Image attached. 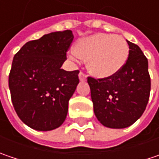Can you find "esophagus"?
<instances>
[{
  "label": "esophagus",
  "mask_w": 159,
  "mask_h": 159,
  "mask_svg": "<svg viewBox=\"0 0 159 159\" xmlns=\"http://www.w3.org/2000/svg\"><path fill=\"white\" fill-rule=\"evenodd\" d=\"M79 80L81 82H84L86 80V75L83 72H80L79 73Z\"/></svg>",
  "instance_id": "obj_1"
}]
</instances>
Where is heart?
<instances>
[{
    "instance_id": "obj_1",
    "label": "heart",
    "mask_w": 159,
    "mask_h": 159,
    "mask_svg": "<svg viewBox=\"0 0 159 159\" xmlns=\"http://www.w3.org/2000/svg\"><path fill=\"white\" fill-rule=\"evenodd\" d=\"M129 48L120 36L96 33L78 39L67 57L74 62L86 59L89 72L97 78H109L124 66Z\"/></svg>"
}]
</instances>
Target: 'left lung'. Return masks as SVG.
<instances>
[{
    "mask_svg": "<svg viewBox=\"0 0 159 159\" xmlns=\"http://www.w3.org/2000/svg\"><path fill=\"white\" fill-rule=\"evenodd\" d=\"M129 57L116 75L103 79L88 77L93 111L111 129L132 125L143 114L150 93L148 63L142 50L127 40Z\"/></svg>",
    "mask_w": 159,
    "mask_h": 159,
    "instance_id": "8db88e82",
    "label": "left lung"
}]
</instances>
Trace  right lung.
<instances>
[{"mask_svg":"<svg viewBox=\"0 0 159 159\" xmlns=\"http://www.w3.org/2000/svg\"><path fill=\"white\" fill-rule=\"evenodd\" d=\"M74 39L72 30L56 31L27 42L13 57L9 87L16 113L39 131L60 127L79 84V71L61 69Z\"/></svg>","mask_w":159,"mask_h":159,"instance_id":"obj_1","label":"right lung"}]
</instances>
